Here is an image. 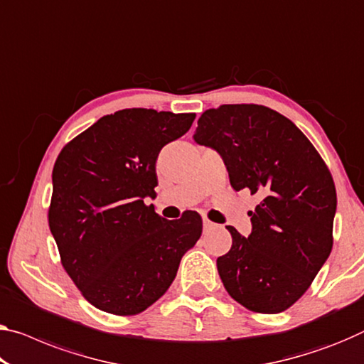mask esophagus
I'll list each match as a JSON object with an SVG mask.
<instances>
[{"mask_svg": "<svg viewBox=\"0 0 364 364\" xmlns=\"http://www.w3.org/2000/svg\"><path fill=\"white\" fill-rule=\"evenodd\" d=\"M216 225L215 223H211L210 220H206V218H203V229L205 231H211V229H213Z\"/></svg>", "mask_w": 364, "mask_h": 364, "instance_id": "34e87169", "label": "esophagus"}]
</instances>
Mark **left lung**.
<instances>
[{"label": "left lung", "mask_w": 364, "mask_h": 364, "mask_svg": "<svg viewBox=\"0 0 364 364\" xmlns=\"http://www.w3.org/2000/svg\"><path fill=\"white\" fill-rule=\"evenodd\" d=\"M193 139L221 154L236 192L260 198L247 239L228 226L232 245L216 260L226 291L249 311H287L331 255L337 210L331 171L304 133L265 105L205 110Z\"/></svg>", "instance_id": "8db88e82"}]
</instances>
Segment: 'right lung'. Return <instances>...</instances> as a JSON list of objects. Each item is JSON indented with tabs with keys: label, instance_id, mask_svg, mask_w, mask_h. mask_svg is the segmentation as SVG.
<instances>
[{
	"label": "right lung",
	"instance_id": "1",
	"mask_svg": "<svg viewBox=\"0 0 364 364\" xmlns=\"http://www.w3.org/2000/svg\"><path fill=\"white\" fill-rule=\"evenodd\" d=\"M195 114L124 109L104 115L61 149L48 226L61 265L100 311L135 316L156 303L201 236V216L169 221L154 198L156 159L190 130Z\"/></svg>",
	"mask_w": 364,
	"mask_h": 364
}]
</instances>
